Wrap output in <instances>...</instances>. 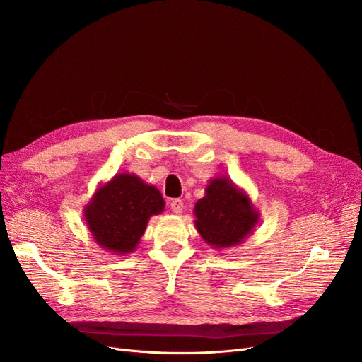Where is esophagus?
I'll return each instance as SVG.
<instances>
[{"mask_svg": "<svg viewBox=\"0 0 362 362\" xmlns=\"http://www.w3.org/2000/svg\"><path fill=\"white\" fill-rule=\"evenodd\" d=\"M182 206H184V202H182L181 199H172V201H170V210H172L175 214L182 213Z\"/></svg>", "mask_w": 362, "mask_h": 362, "instance_id": "obj_1", "label": "esophagus"}]
</instances>
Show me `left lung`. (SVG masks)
<instances>
[{
  "mask_svg": "<svg viewBox=\"0 0 362 362\" xmlns=\"http://www.w3.org/2000/svg\"><path fill=\"white\" fill-rule=\"evenodd\" d=\"M196 231L213 249L242 245L259 222L249 194L226 177L208 181L205 196L194 204Z\"/></svg>",
  "mask_w": 362,
  "mask_h": 362,
  "instance_id": "1",
  "label": "left lung"
}]
</instances>
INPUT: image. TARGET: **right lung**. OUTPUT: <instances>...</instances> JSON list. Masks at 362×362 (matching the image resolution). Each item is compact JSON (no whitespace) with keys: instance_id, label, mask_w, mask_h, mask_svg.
I'll return each instance as SVG.
<instances>
[{"instance_id":"1","label":"right lung","mask_w":362,"mask_h":362,"mask_svg":"<svg viewBox=\"0 0 362 362\" xmlns=\"http://www.w3.org/2000/svg\"><path fill=\"white\" fill-rule=\"evenodd\" d=\"M164 199L156 185L136 173H116L96 189L83 214L95 243L113 255L134 252L149 218L161 214Z\"/></svg>"}]
</instances>
